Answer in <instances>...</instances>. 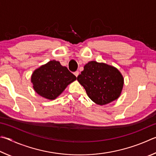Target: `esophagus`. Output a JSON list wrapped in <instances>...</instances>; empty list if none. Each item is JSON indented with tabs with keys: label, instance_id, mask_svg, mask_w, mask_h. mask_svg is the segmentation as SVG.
Wrapping results in <instances>:
<instances>
[{
	"label": "esophagus",
	"instance_id": "1",
	"mask_svg": "<svg viewBox=\"0 0 156 156\" xmlns=\"http://www.w3.org/2000/svg\"><path fill=\"white\" fill-rule=\"evenodd\" d=\"M79 74H80V73H79L78 71H76V72L74 73V75H75L76 76V77H77V76L79 75Z\"/></svg>",
	"mask_w": 156,
	"mask_h": 156
}]
</instances>
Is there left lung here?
Segmentation results:
<instances>
[{"label": "left lung", "mask_w": 156, "mask_h": 156, "mask_svg": "<svg viewBox=\"0 0 156 156\" xmlns=\"http://www.w3.org/2000/svg\"><path fill=\"white\" fill-rule=\"evenodd\" d=\"M92 101L103 105L116 100L121 94L124 79L116 68L105 63L89 62L77 76Z\"/></svg>", "instance_id": "8db88e82"}]
</instances>
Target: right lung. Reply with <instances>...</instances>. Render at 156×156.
<instances>
[{
    "label": "right lung",
    "mask_w": 156,
    "mask_h": 156,
    "mask_svg": "<svg viewBox=\"0 0 156 156\" xmlns=\"http://www.w3.org/2000/svg\"><path fill=\"white\" fill-rule=\"evenodd\" d=\"M76 80L66 66L59 62L52 60L34 70L31 75L33 88L45 99H55L68 85Z\"/></svg>",
    "instance_id": "right-lung-1"
}]
</instances>
